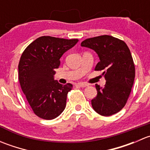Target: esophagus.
I'll return each instance as SVG.
<instances>
[{
	"label": "esophagus",
	"instance_id": "esophagus-1",
	"mask_svg": "<svg viewBox=\"0 0 150 150\" xmlns=\"http://www.w3.org/2000/svg\"><path fill=\"white\" fill-rule=\"evenodd\" d=\"M78 86H80V87H81V88H85V87H87V86H88V84L85 83H78Z\"/></svg>",
	"mask_w": 150,
	"mask_h": 150
}]
</instances>
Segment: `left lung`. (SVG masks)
Returning <instances> with one entry per match:
<instances>
[{
    "mask_svg": "<svg viewBox=\"0 0 150 150\" xmlns=\"http://www.w3.org/2000/svg\"><path fill=\"white\" fill-rule=\"evenodd\" d=\"M81 46L93 50L100 61L95 70L103 72L106 83L96 84L97 96L91 100L93 110L103 116L118 112L126 104L135 78V66L126 43L111 35L88 38Z\"/></svg>",
    "mask_w": 150,
    "mask_h": 150,
    "instance_id": "1",
    "label": "left lung"
}]
</instances>
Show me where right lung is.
Masks as SVG:
<instances>
[{"label":"right lung","mask_w":150,"mask_h":150,"mask_svg":"<svg viewBox=\"0 0 150 150\" xmlns=\"http://www.w3.org/2000/svg\"><path fill=\"white\" fill-rule=\"evenodd\" d=\"M78 39L42 36L30 43L21 56L19 81L33 112L45 120L58 117L65 109L67 93L72 85H62L54 80L62 56Z\"/></svg>","instance_id":"obj_1"}]
</instances>
